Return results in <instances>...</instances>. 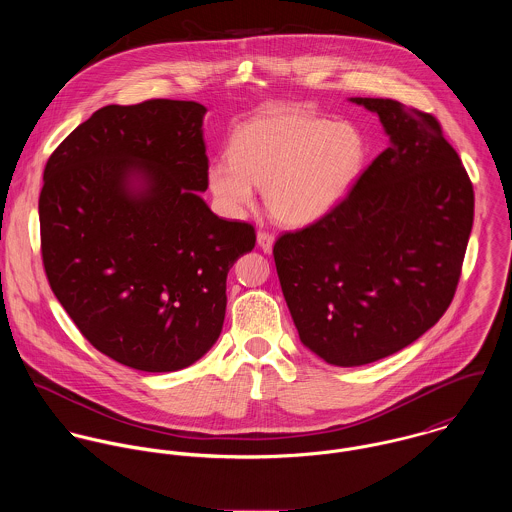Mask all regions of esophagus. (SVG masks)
Returning a JSON list of instances; mask_svg holds the SVG:
<instances>
[{
    "instance_id": "esophagus-1",
    "label": "esophagus",
    "mask_w": 512,
    "mask_h": 512,
    "mask_svg": "<svg viewBox=\"0 0 512 512\" xmlns=\"http://www.w3.org/2000/svg\"><path fill=\"white\" fill-rule=\"evenodd\" d=\"M274 234H270V232H258V236H256V242H258V246L266 252V254H270L272 252V248H274Z\"/></svg>"
}]
</instances>
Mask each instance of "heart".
I'll list each match as a JSON object with an SVG mask.
<instances>
[{"label":"heart","instance_id":"heart-1","mask_svg":"<svg viewBox=\"0 0 512 512\" xmlns=\"http://www.w3.org/2000/svg\"><path fill=\"white\" fill-rule=\"evenodd\" d=\"M230 159L211 163L209 189L232 215L254 205V187L274 219L305 226L327 217L355 185L365 142L347 122L297 110H278L242 124L230 140Z\"/></svg>","mask_w":512,"mask_h":512}]
</instances>
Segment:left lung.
Returning <instances> with one entry per match:
<instances>
[{
  "instance_id": "obj_1",
  "label": "left lung",
  "mask_w": 512,
  "mask_h": 512,
  "mask_svg": "<svg viewBox=\"0 0 512 512\" xmlns=\"http://www.w3.org/2000/svg\"><path fill=\"white\" fill-rule=\"evenodd\" d=\"M374 112L388 147L323 217L274 244L301 343L325 363L361 366L420 339L449 307L473 226V185L426 112L349 98Z\"/></svg>"
}]
</instances>
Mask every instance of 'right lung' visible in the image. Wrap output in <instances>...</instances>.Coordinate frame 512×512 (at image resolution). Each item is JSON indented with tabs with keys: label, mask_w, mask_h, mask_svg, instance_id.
<instances>
[{
	"label": "right lung",
	"mask_w": 512,
	"mask_h": 512,
	"mask_svg": "<svg viewBox=\"0 0 512 512\" xmlns=\"http://www.w3.org/2000/svg\"><path fill=\"white\" fill-rule=\"evenodd\" d=\"M207 108L104 106L53 151L39 197L51 290L106 357L146 372L197 363L219 339L226 276L256 244L207 191Z\"/></svg>",
	"instance_id": "add662e5"
}]
</instances>
